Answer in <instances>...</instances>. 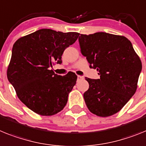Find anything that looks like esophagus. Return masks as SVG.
<instances>
[{
    "mask_svg": "<svg viewBox=\"0 0 146 146\" xmlns=\"http://www.w3.org/2000/svg\"><path fill=\"white\" fill-rule=\"evenodd\" d=\"M77 79H78V81L82 80V79H84V77L82 76H78V77H77Z\"/></svg>",
    "mask_w": 146,
    "mask_h": 146,
    "instance_id": "34e87169",
    "label": "esophagus"
}]
</instances>
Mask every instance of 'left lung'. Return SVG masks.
Listing matches in <instances>:
<instances>
[{
  "label": "left lung",
  "mask_w": 146,
  "mask_h": 146,
  "mask_svg": "<svg viewBox=\"0 0 146 146\" xmlns=\"http://www.w3.org/2000/svg\"><path fill=\"white\" fill-rule=\"evenodd\" d=\"M81 52L100 78L91 79L84 93L87 108L99 117L118 112L135 93L142 62L131 42L124 36L104 32L81 35Z\"/></svg>",
  "instance_id": "left-lung-1"
}]
</instances>
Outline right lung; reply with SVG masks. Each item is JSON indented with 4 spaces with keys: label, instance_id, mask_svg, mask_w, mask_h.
<instances>
[{
    "label": "right lung",
    "instance_id": "obj_1",
    "mask_svg": "<svg viewBox=\"0 0 146 146\" xmlns=\"http://www.w3.org/2000/svg\"><path fill=\"white\" fill-rule=\"evenodd\" d=\"M78 36L77 32L45 29L19 38L14 44L7 78L19 99L35 113L51 116L67 104L77 76L70 72L62 76L51 68L62 62L64 50Z\"/></svg>",
    "mask_w": 146,
    "mask_h": 146
}]
</instances>
